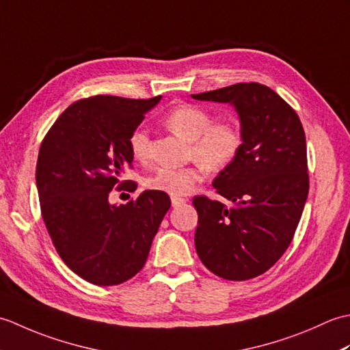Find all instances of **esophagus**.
<instances>
[{
  "label": "esophagus",
  "mask_w": 350,
  "mask_h": 350,
  "mask_svg": "<svg viewBox=\"0 0 350 350\" xmlns=\"http://www.w3.org/2000/svg\"><path fill=\"white\" fill-rule=\"evenodd\" d=\"M185 203L183 198H179V197H171V204H173V207H179L180 204Z\"/></svg>",
  "instance_id": "34e87169"
}]
</instances>
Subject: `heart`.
<instances>
[{
	"label": "heart",
	"instance_id": "obj_1",
	"mask_svg": "<svg viewBox=\"0 0 350 350\" xmlns=\"http://www.w3.org/2000/svg\"><path fill=\"white\" fill-rule=\"evenodd\" d=\"M168 128L191 143V156L198 162L182 168H159L144 185L148 189L161 191L171 197L188 196L198 182L203 180L206 170L227 168L243 144L241 126L232 120L213 123V117L202 107L180 105L171 109L165 117ZM148 131L138 126L129 135V148L139 162L148 159Z\"/></svg>",
	"mask_w": 350,
	"mask_h": 350
}]
</instances>
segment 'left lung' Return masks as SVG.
<instances>
[{
    "mask_svg": "<svg viewBox=\"0 0 350 350\" xmlns=\"http://www.w3.org/2000/svg\"><path fill=\"white\" fill-rule=\"evenodd\" d=\"M233 105L243 144L215 177L213 188L233 203L197 196L196 250L218 277L245 281L278 262L293 239L308 196L306 133L288 103L258 83H239L192 94Z\"/></svg>",
    "mask_w": 350,
    "mask_h": 350,
    "instance_id": "8db88e82",
    "label": "left lung"
}]
</instances>
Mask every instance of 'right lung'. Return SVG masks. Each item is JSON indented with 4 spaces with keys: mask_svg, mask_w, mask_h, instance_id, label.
<instances>
[{
    "mask_svg": "<svg viewBox=\"0 0 350 350\" xmlns=\"http://www.w3.org/2000/svg\"><path fill=\"white\" fill-rule=\"evenodd\" d=\"M161 100L99 94L72 103L44 135L36 167L42 218L63 262L96 286L137 275L171 206L168 194L144 191L128 204L109 192L135 191L122 180L132 168L131 132Z\"/></svg>",
    "mask_w": 350,
    "mask_h": 350,
    "instance_id": "1",
    "label": "right lung"
}]
</instances>
